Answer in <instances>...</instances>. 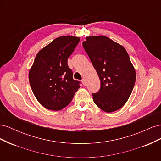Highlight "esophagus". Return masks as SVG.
<instances>
[{"mask_svg": "<svg viewBox=\"0 0 161 161\" xmlns=\"http://www.w3.org/2000/svg\"><path fill=\"white\" fill-rule=\"evenodd\" d=\"M81 82H82V85H83L84 86H85V85H86V80H85V79H82V80H81Z\"/></svg>", "mask_w": 161, "mask_h": 161, "instance_id": "esophagus-1", "label": "esophagus"}]
</instances>
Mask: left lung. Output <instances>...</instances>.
<instances>
[{"mask_svg": "<svg viewBox=\"0 0 161 161\" xmlns=\"http://www.w3.org/2000/svg\"><path fill=\"white\" fill-rule=\"evenodd\" d=\"M82 46L101 80L95 103L111 113L121 109L128 100L136 81V70L127 51L104 36H89Z\"/></svg>", "mask_w": 161, "mask_h": 161, "instance_id": "8db88e82", "label": "left lung"}]
</instances>
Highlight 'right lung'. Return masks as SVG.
<instances>
[{
  "label": "right lung",
  "instance_id": "add662e5",
  "mask_svg": "<svg viewBox=\"0 0 161 161\" xmlns=\"http://www.w3.org/2000/svg\"><path fill=\"white\" fill-rule=\"evenodd\" d=\"M80 41V37H58L43 47L36 55L29 72V80L36 98L45 108L59 111L69 105L79 82L73 79L68 66V58Z\"/></svg>",
  "mask_w": 161,
  "mask_h": 161
}]
</instances>
